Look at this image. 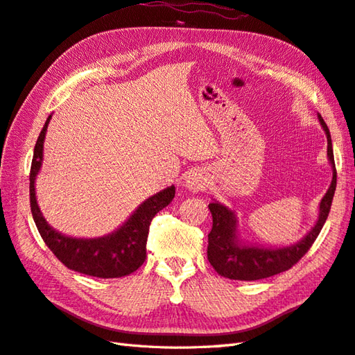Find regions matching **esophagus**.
<instances>
[{
	"label": "esophagus",
	"instance_id": "obj_1",
	"mask_svg": "<svg viewBox=\"0 0 355 355\" xmlns=\"http://www.w3.org/2000/svg\"><path fill=\"white\" fill-rule=\"evenodd\" d=\"M185 187L192 192L202 191L207 187V175L200 168L191 170L185 179Z\"/></svg>",
	"mask_w": 355,
	"mask_h": 355
}]
</instances>
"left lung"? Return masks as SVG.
<instances>
[{"mask_svg": "<svg viewBox=\"0 0 355 355\" xmlns=\"http://www.w3.org/2000/svg\"><path fill=\"white\" fill-rule=\"evenodd\" d=\"M318 120L327 136V157L333 168V178L326 196L320 202V214L313 230L299 243L288 247L268 249V247L245 245L239 241L237 219H235L234 211L222 206L220 202H210L209 209L211 211L213 227L209 234L207 259L218 274L231 278V280H262V278L272 277L290 270V268L302 259L304 254L311 249V245L314 244L329 216L333 196H335L336 189V167L335 158H333L330 132L323 116L320 114Z\"/></svg>", "mask_w": 355, "mask_h": 355, "instance_id": "obj_1", "label": "left lung"}]
</instances>
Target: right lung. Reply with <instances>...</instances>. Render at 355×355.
<instances>
[{"label": "right lung", "instance_id": "obj_1", "mask_svg": "<svg viewBox=\"0 0 355 355\" xmlns=\"http://www.w3.org/2000/svg\"><path fill=\"white\" fill-rule=\"evenodd\" d=\"M51 115L37 139L29 173V198L32 218L41 239L58 259L72 271L99 278H118L135 272L146 259L149 225L155 214L175 198L171 185L149 197L139 206L128 220L115 232L101 239H72L53 230L42 218L35 198V178L42 163V146Z\"/></svg>", "mask_w": 355, "mask_h": 355}]
</instances>
